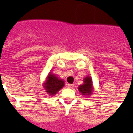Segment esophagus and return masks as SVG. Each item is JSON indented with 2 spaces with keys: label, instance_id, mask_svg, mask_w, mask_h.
Segmentation results:
<instances>
[{
  "label": "esophagus",
  "instance_id": "1",
  "mask_svg": "<svg viewBox=\"0 0 133 133\" xmlns=\"http://www.w3.org/2000/svg\"><path fill=\"white\" fill-rule=\"evenodd\" d=\"M68 87L69 88H72V87H74V85H73V84H68Z\"/></svg>",
  "mask_w": 133,
  "mask_h": 133
}]
</instances>
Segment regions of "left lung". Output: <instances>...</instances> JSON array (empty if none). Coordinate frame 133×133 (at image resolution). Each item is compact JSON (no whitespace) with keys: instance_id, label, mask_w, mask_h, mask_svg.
<instances>
[{"instance_id":"8db88e82","label":"left lung","mask_w":133,"mask_h":133,"mask_svg":"<svg viewBox=\"0 0 133 133\" xmlns=\"http://www.w3.org/2000/svg\"><path fill=\"white\" fill-rule=\"evenodd\" d=\"M78 89L84 96H90L94 91L92 79L91 76H87L85 77L83 80V84L79 85V87H78Z\"/></svg>"}]
</instances>
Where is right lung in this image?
Here are the masks:
<instances>
[{
	"label": "right lung",
	"mask_w": 133,
	"mask_h": 133,
	"mask_svg": "<svg viewBox=\"0 0 133 133\" xmlns=\"http://www.w3.org/2000/svg\"><path fill=\"white\" fill-rule=\"evenodd\" d=\"M64 81L63 79L59 78L55 74L50 72L44 83L43 87L49 96H53L64 87Z\"/></svg>",
	"instance_id": "right-lung-1"
}]
</instances>
